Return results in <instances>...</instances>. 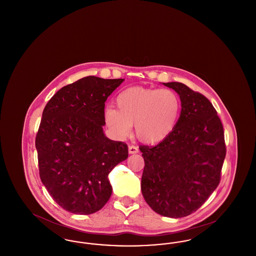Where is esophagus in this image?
I'll return each mask as SVG.
<instances>
[{"mask_svg":"<svg viewBox=\"0 0 256 256\" xmlns=\"http://www.w3.org/2000/svg\"><path fill=\"white\" fill-rule=\"evenodd\" d=\"M138 152H139V150H138V146H134V145H132V146H128V152H130V154H137Z\"/></svg>","mask_w":256,"mask_h":256,"instance_id":"esophagus-1","label":"esophagus"}]
</instances>
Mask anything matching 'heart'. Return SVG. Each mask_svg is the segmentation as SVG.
<instances>
[{"label":"heart","instance_id":"heart-1","mask_svg":"<svg viewBox=\"0 0 256 256\" xmlns=\"http://www.w3.org/2000/svg\"><path fill=\"white\" fill-rule=\"evenodd\" d=\"M118 110L108 108L104 121L117 139L126 138L135 128L137 138L146 144L165 140L178 121L182 102L178 95L167 88L130 87L116 98Z\"/></svg>","mask_w":256,"mask_h":256}]
</instances>
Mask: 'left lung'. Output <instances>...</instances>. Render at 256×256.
<instances>
[{
    "instance_id": "obj_1",
    "label": "left lung",
    "mask_w": 256,
    "mask_h": 256,
    "mask_svg": "<svg viewBox=\"0 0 256 256\" xmlns=\"http://www.w3.org/2000/svg\"><path fill=\"white\" fill-rule=\"evenodd\" d=\"M180 98L172 132L158 146H142L141 190L159 215L182 218L202 206L219 185L226 158L224 128L207 98L180 82H167Z\"/></svg>"
}]
</instances>
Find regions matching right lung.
<instances>
[{
  "label": "right lung",
  "instance_id": "1",
  "mask_svg": "<svg viewBox=\"0 0 256 256\" xmlns=\"http://www.w3.org/2000/svg\"><path fill=\"white\" fill-rule=\"evenodd\" d=\"M124 78L86 76L62 87L48 102L36 138L39 174L63 209L89 215L112 193L108 174L128 158V146L108 139L104 102Z\"/></svg>",
  "mask_w": 256,
  "mask_h": 256
}]
</instances>
